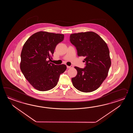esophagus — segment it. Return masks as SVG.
<instances>
[{"label":"esophagus","instance_id":"obj_1","mask_svg":"<svg viewBox=\"0 0 133 133\" xmlns=\"http://www.w3.org/2000/svg\"><path fill=\"white\" fill-rule=\"evenodd\" d=\"M73 67V65H71V66H68V65H67V68H72Z\"/></svg>","mask_w":133,"mask_h":133}]
</instances>
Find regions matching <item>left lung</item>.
I'll list each match as a JSON object with an SVG mask.
<instances>
[{"mask_svg":"<svg viewBox=\"0 0 133 133\" xmlns=\"http://www.w3.org/2000/svg\"><path fill=\"white\" fill-rule=\"evenodd\" d=\"M70 41L85 62L84 68L75 67L77 74L71 79L74 87L85 93L96 90L107 78L111 64L107 43L92 31L71 34Z\"/></svg>","mask_w":133,"mask_h":133,"instance_id":"left-lung-1","label":"left lung"}]
</instances>
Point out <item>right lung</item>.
I'll use <instances>...</instances> for the list:
<instances>
[{"label": "right lung", "instance_id": "add662e5", "mask_svg": "<svg viewBox=\"0 0 133 133\" xmlns=\"http://www.w3.org/2000/svg\"><path fill=\"white\" fill-rule=\"evenodd\" d=\"M63 34L39 31L26 41L21 53L20 68L23 74L36 89L45 91L55 88L60 75L65 71L64 64L49 62L56 45L64 40Z\"/></svg>", "mask_w": 133, "mask_h": 133}]
</instances>
